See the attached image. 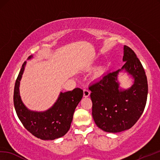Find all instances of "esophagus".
I'll use <instances>...</instances> for the list:
<instances>
[{
    "label": "esophagus",
    "instance_id": "esophagus-1",
    "mask_svg": "<svg viewBox=\"0 0 160 160\" xmlns=\"http://www.w3.org/2000/svg\"><path fill=\"white\" fill-rule=\"evenodd\" d=\"M90 93H91L90 91L88 90L87 88H84V90H83V95H84V98H87V97H88L89 95H90Z\"/></svg>",
    "mask_w": 160,
    "mask_h": 160
}]
</instances>
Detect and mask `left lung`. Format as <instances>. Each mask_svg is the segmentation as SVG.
Masks as SVG:
<instances>
[{
  "mask_svg": "<svg viewBox=\"0 0 160 160\" xmlns=\"http://www.w3.org/2000/svg\"><path fill=\"white\" fill-rule=\"evenodd\" d=\"M121 69L108 72L89 85L92 103V115L95 124L102 130L117 133L130 129L143 113L146 106L148 84L145 72L130 48L124 46ZM125 69L135 79L128 90L119 89L118 72Z\"/></svg>",
  "mask_w": 160,
  "mask_h": 160,
  "instance_id": "8db88e82",
  "label": "left lung"
}]
</instances>
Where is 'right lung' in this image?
Here are the masks:
<instances>
[{
	"instance_id": "add662e5",
	"label": "right lung",
	"mask_w": 160,
	"mask_h": 160,
	"mask_svg": "<svg viewBox=\"0 0 160 160\" xmlns=\"http://www.w3.org/2000/svg\"><path fill=\"white\" fill-rule=\"evenodd\" d=\"M32 56L28 57L31 58ZM27 61H24L16 80L13 93L14 107L24 127L32 134L45 140L62 137L69 131L76 106L82 98L83 91L76 88L61 92L54 105L45 112H38L27 109L22 103L19 92L20 81Z\"/></svg>"
}]
</instances>
